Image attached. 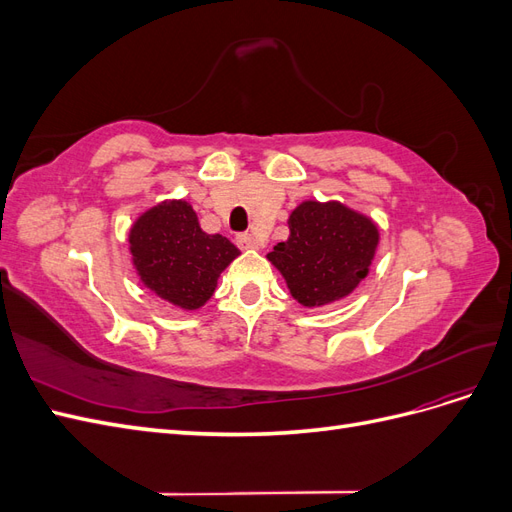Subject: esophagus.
Wrapping results in <instances>:
<instances>
[{
  "mask_svg": "<svg viewBox=\"0 0 512 512\" xmlns=\"http://www.w3.org/2000/svg\"><path fill=\"white\" fill-rule=\"evenodd\" d=\"M237 245L241 250H252V247H258L256 239L250 235V232H241V235H237Z\"/></svg>",
  "mask_w": 512,
  "mask_h": 512,
  "instance_id": "obj_1",
  "label": "esophagus"
}]
</instances>
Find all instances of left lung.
<instances>
[{"instance_id":"obj_1","label":"left lung","mask_w":512,"mask_h":512,"mask_svg":"<svg viewBox=\"0 0 512 512\" xmlns=\"http://www.w3.org/2000/svg\"><path fill=\"white\" fill-rule=\"evenodd\" d=\"M290 237L267 258L280 269L290 294L305 307L344 299L369 271L378 228L339 203L307 200L290 213Z\"/></svg>"}]
</instances>
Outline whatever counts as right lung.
Masks as SVG:
<instances>
[{
	"instance_id": "right-lung-1",
	"label": "right lung",
	"mask_w": 512,
	"mask_h": 512,
	"mask_svg": "<svg viewBox=\"0 0 512 512\" xmlns=\"http://www.w3.org/2000/svg\"><path fill=\"white\" fill-rule=\"evenodd\" d=\"M130 252L141 282L181 309L205 305L220 273L239 256L222 235H207L185 200L145 211L130 230Z\"/></svg>"
}]
</instances>
